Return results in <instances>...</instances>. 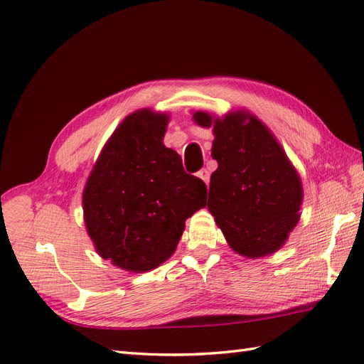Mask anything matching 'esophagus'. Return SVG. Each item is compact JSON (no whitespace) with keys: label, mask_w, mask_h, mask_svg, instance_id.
Masks as SVG:
<instances>
[{"label":"esophagus","mask_w":364,"mask_h":364,"mask_svg":"<svg viewBox=\"0 0 364 364\" xmlns=\"http://www.w3.org/2000/svg\"><path fill=\"white\" fill-rule=\"evenodd\" d=\"M197 176L208 185L209 183V178H211V174H209V171L206 168H202L199 173H197Z\"/></svg>","instance_id":"34e87169"}]
</instances>
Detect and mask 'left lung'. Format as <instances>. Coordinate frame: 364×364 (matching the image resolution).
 <instances>
[{
  "label": "left lung",
  "instance_id": "1",
  "mask_svg": "<svg viewBox=\"0 0 364 364\" xmlns=\"http://www.w3.org/2000/svg\"><path fill=\"white\" fill-rule=\"evenodd\" d=\"M194 121L214 126L211 155L218 168L211 174L208 208L229 246L249 258L278 250L297 225L302 203L299 174L278 141L246 112L214 121L196 112Z\"/></svg>",
  "mask_w": 364,
  "mask_h": 364
}]
</instances>
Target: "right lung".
Returning a JSON list of instances; mask_svg holds the SVG:
<instances>
[{
    "label": "right lung",
    "instance_id": "add662e5",
    "mask_svg": "<svg viewBox=\"0 0 364 364\" xmlns=\"http://www.w3.org/2000/svg\"><path fill=\"white\" fill-rule=\"evenodd\" d=\"M168 117L142 109L109 138L83 193L87 234L105 259L147 272L171 257L206 185L162 144Z\"/></svg>",
    "mask_w": 364,
    "mask_h": 364
}]
</instances>
